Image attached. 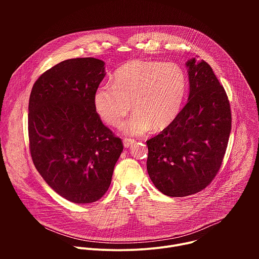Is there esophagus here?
Masks as SVG:
<instances>
[{"label": "esophagus", "instance_id": "esophagus-1", "mask_svg": "<svg viewBox=\"0 0 259 259\" xmlns=\"http://www.w3.org/2000/svg\"><path fill=\"white\" fill-rule=\"evenodd\" d=\"M134 142H135V139H133V138H127V137H125V138L123 139V143H124V146H125V147L131 146Z\"/></svg>", "mask_w": 259, "mask_h": 259}]
</instances>
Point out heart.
<instances>
[{
	"instance_id": "1",
	"label": "heart",
	"mask_w": 259,
	"mask_h": 259,
	"mask_svg": "<svg viewBox=\"0 0 259 259\" xmlns=\"http://www.w3.org/2000/svg\"><path fill=\"white\" fill-rule=\"evenodd\" d=\"M188 89L186 71L175 62L135 59L123 64L113 84L101 85L94 93V106L108 125L118 127L132 108L135 113L122 125L133 135L153 127L162 130L178 116Z\"/></svg>"
}]
</instances>
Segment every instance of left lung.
Returning a JSON list of instances; mask_svg holds the SVG:
<instances>
[{"mask_svg": "<svg viewBox=\"0 0 259 259\" xmlns=\"http://www.w3.org/2000/svg\"><path fill=\"white\" fill-rule=\"evenodd\" d=\"M188 103L160 134L146 141V168L155 187L169 197L204 190L223 163L232 129L230 101L204 60L190 59Z\"/></svg>", "mask_w": 259, "mask_h": 259, "instance_id": "left-lung-1", "label": "left lung"}]
</instances>
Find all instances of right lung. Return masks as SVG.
Here are the masks:
<instances>
[{
    "label": "right lung",
    "mask_w": 259,
    "mask_h": 259,
    "mask_svg": "<svg viewBox=\"0 0 259 259\" xmlns=\"http://www.w3.org/2000/svg\"><path fill=\"white\" fill-rule=\"evenodd\" d=\"M104 76L100 59H67L41 75L29 96L33 165L54 192L76 204L103 197L123 152L121 138L102 124L94 106Z\"/></svg>",
    "instance_id": "obj_1"
}]
</instances>
